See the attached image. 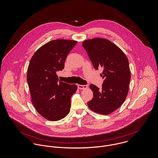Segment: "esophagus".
Wrapping results in <instances>:
<instances>
[{
  "label": "esophagus",
  "instance_id": "34e87169",
  "mask_svg": "<svg viewBox=\"0 0 158 158\" xmlns=\"http://www.w3.org/2000/svg\"><path fill=\"white\" fill-rule=\"evenodd\" d=\"M78 88L80 89H86L88 88V86L87 85H78Z\"/></svg>",
  "mask_w": 158,
  "mask_h": 158
}]
</instances>
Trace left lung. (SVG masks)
<instances>
[{"label":"left lung","instance_id":"1","mask_svg":"<svg viewBox=\"0 0 158 158\" xmlns=\"http://www.w3.org/2000/svg\"><path fill=\"white\" fill-rule=\"evenodd\" d=\"M82 45L94 68L103 69L100 74L104 80L102 88L90 85L93 98L88 105L95 113L110 114L121 106L127 97L131 79L128 60L118 47L106 39L87 40Z\"/></svg>","mask_w":158,"mask_h":158}]
</instances>
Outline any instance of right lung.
Returning <instances> with one entry per match:
<instances>
[{
  "instance_id": "1",
  "label": "right lung",
  "mask_w": 158,
  "mask_h": 158,
  "mask_svg": "<svg viewBox=\"0 0 158 158\" xmlns=\"http://www.w3.org/2000/svg\"><path fill=\"white\" fill-rule=\"evenodd\" d=\"M77 43L68 40L49 41L38 48L30 60L27 80L31 102L47 120H60L70 111V98L77 86L58 81L56 72L64 69L66 57Z\"/></svg>"
}]
</instances>
